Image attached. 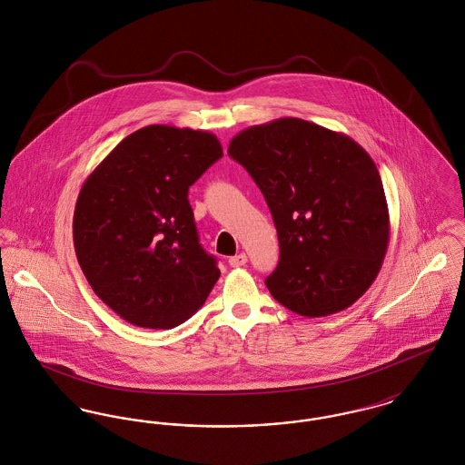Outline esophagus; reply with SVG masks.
I'll return each instance as SVG.
<instances>
[{
    "instance_id": "34e87169",
    "label": "esophagus",
    "mask_w": 465,
    "mask_h": 465,
    "mask_svg": "<svg viewBox=\"0 0 465 465\" xmlns=\"http://www.w3.org/2000/svg\"><path fill=\"white\" fill-rule=\"evenodd\" d=\"M228 263L230 266H233V268H239V266H243L247 263V256L241 252V254H237V256H232L230 260H228Z\"/></svg>"
}]
</instances>
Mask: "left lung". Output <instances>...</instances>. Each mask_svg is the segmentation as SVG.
Segmentation results:
<instances>
[{"label": "left lung", "instance_id": "8db88e82", "mask_svg": "<svg viewBox=\"0 0 465 465\" xmlns=\"http://www.w3.org/2000/svg\"><path fill=\"white\" fill-rule=\"evenodd\" d=\"M270 207L281 245L265 284L286 309L326 317L375 282L389 209L375 162L345 134L302 118L247 127L228 146Z\"/></svg>", "mask_w": 465, "mask_h": 465}]
</instances>
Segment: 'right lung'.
Instances as JSON below:
<instances>
[{"instance_id": "right-lung-1", "label": "right lung", "mask_w": 465, "mask_h": 465, "mask_svg": "<svg viewBox=\"0 0 465 465\" xmlns=\"http://www.w3.org/2000/svg\"><path fill=\"white\" fill-rule=\"evenodd\" d=\"M222 156L214 134L148 125L84 183L73 216L76 258L124 321L171 330L205 303L220 268L199 243L188 190Z\"/></svg>"}]
</instances>
